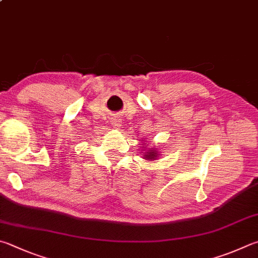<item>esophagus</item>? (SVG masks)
<instances>
[{"label":"esophagus","instance_id":"34e87169","mask_svg":"<svg viewBox=\"0 0 258 258\" xmlns=\"http://www.w3.org/2000/svg\"><path fill=\"white\" fill-rule=\"evenodd\" d=\"M111 125L115 126V127H119L121 125V121L119 118H117V117H113V118H111Z\"/></svg>","mask_w":258,"mask_h":258}]
</instances>
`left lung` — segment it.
<instances>
[{"instance_id": "obj_1", "label": "left lung", "mask_w": 258, "mask_h": 258, "mask_svg": "<svg viewBox=\"0 0 258 258\" xmlns=\"http://www.w3.org/2000/svg\"><path fill=\"white\" fill-rule=\"evenodd\" d=\"M158 156H160V154H158V150L153 149V150H149L148 152H145L143 158L148 159V160H156Z\"/></svg>"}]
</instances>
